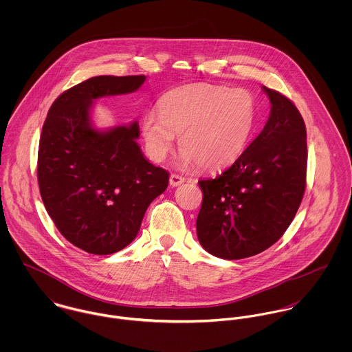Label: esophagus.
Masks as SVG:
<instances>
[{"label":"esophagus","mask_w":352,"mask_h":352,"mask_svg":"<svg viewBox=\"0 0 352 352\" xmlns=\"http://www.w3.org/2000/svg\"><path fill=\"white\" fill-rule=\"evenodd\" d=\"M184 182H186V177L179 176V175H176V173L170 175V177H169V184H170L172 187H177V186H180V184L184 183Z\"/></svg>","instance_id":"34e87169"}]
</instances>
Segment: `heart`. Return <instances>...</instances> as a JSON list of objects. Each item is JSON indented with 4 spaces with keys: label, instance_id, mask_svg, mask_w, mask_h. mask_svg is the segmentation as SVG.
Wrapping results in <instances>:
<instances>
[{
    "label": "heart",
    "instance_id": "heart-1",
    "mask_svg": "<svg viewBox=\"0 0 352 352\" xmlns=\"http://www.w3.org/2000/svg\"><path fill=\"white\" fill-rule=\"evenodd\" d=\"M158 113L148 112L141 133L148 155L165 160L179 137L183 164L206 170L222 169L234 162L251 138L257 102L247 89L210 84L183 85L164 94Z\"/></svg>",
    "mask_w": 352,
    "mask_h": 352
}]
</instances>
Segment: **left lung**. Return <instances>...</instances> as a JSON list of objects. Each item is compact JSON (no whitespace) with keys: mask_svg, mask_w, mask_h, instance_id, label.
<instances>
[{"mask_svg":"<svg viewBox=\"0 0 352 352\" xmlns=\"http://www.w3.org/2000/svg\"><path fill=\"white\" fill-rule=\"evenodd\" d=\"M271 111L261 133L214 179L199 182L201 247L237 260L265 251L290 226L306 187V127L294 102L263 87Z\"/></svg>","mask_w":352,"mask_h":352,"instance_id":"1","label":"left lung"}]
</instances>
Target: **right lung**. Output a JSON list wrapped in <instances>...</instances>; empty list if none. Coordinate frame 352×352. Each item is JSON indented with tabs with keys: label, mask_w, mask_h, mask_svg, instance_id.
Masks as SVG:
<instances>
[{
	"label": "right lung",
	"mask_w": 352,
	"mask_h": 352,
	"mask_svg": "<svg viewBox=\"0 0 352 352\" xmlns=\"http://www.w3.org/2000/svg\"><path fill=\"white\" fill-rule=\"evenodd\" d=\"M145 76H98L52 102L42 129L38 182L60 234L92 254L127 247L169 173L151 164L140 145L138 122L104 131L94 127V100L135 92Z\"/></svg>",
	"instance_id": "right-lung-1"
}]
</instances>
